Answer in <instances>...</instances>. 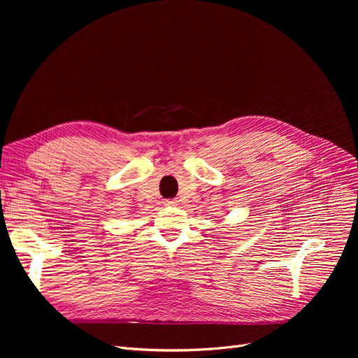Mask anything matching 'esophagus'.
<instances>
[{
  "label": "esophagus",
  "instance_id": "1",
  "mask_svg": "<svg viewBox=\"0 0 358 358\" xmlns=\"http://www.w3.org/2000/svg\"><path fill=\"white\" fill-rule=\"evenodd\" d=\"M178 201L177 200H165V206H177Z\"/></svg>",
  "mask_w": 358,
  "mask_h": 358
}]
</instances>
